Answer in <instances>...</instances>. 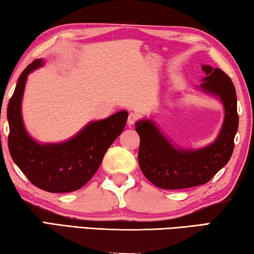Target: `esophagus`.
<instances>
[{
  "label": "esophagus",
  "instance_id": "34e87169",
  "mask_svg": "<svg viewBox=\"0 0 254 254\" xmlns=\"http://www.w3.org/2000/svg\"><path fill=\"white\" fill-rule=\"evenodd\" d=\"M137 120H139V117L135 113H130L128 114V118H127V124L128 126H133Z\"/></svg>",
  "mask_w": 254,
  "mask_h": 254
}]
</instances>
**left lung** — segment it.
Wrapping results in <instances>:
<instances>
[{
    "instance_id": "1",
    "label": "left lung",
    "mask_w": 254,
    "mask_h": 254,
    "mask_svg": "<svg viewBox=\"0 0 254 254\" xmlns=\"http://www.w3.org/2000/svg\"><path fill=\"white\" fill-rule=\"evenodd\" d=\"M206 77L200 87L222 100L225 120L217 140L207 148L179 150L173 147L150 121L136 123L140 136V169L150 183L162 189L190 188L208 183L227 162L234 149L239 127L236 92L229 76L220 68L201 66Z\"/></svg>"
}]
</instances>
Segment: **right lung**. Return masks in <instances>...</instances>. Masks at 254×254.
Here are the masks:
<instances>
[{"instance_id": "1", "label": "right lung", "mask_w": 254, "mask_h": 254, "mask_svg": "<svg viewBox=\"0 0 254 254\" xmlns=\"http://www.w3.org/2000/svg\"><path fill=\"white\" fill-rule=\"evenodd\" d=\"M41 65V60L36 59L25 68L8 101V150L16 166L36 187L49 192L74 191L100 168L107 149L126 127L127 112H118L102 121L89 123L67 142L37 143L24 130L21 100L28 74Z\"/></svg>"}]
</instances>
